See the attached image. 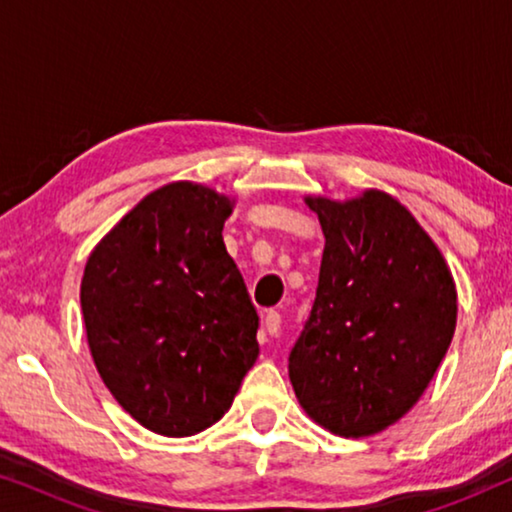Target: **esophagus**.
I'll list each match as a JSON object with an SVG mask.
<instances>
[{
  "label": "esophagus",
  "instance_id": "34e87169",
  "mask_svg": "<svg viewBox=\"0 0 512 512\" xmlns=\"http://www.w3.org/2000/svg\"><path fill=\"white\" fill-rule=\"evenodd\" d=\"M263 326H265V331H268V335H277L279 328H282V317H279V312L270 310L268 314H265Z\"/></svg>",
  "mask_w": 512,
  "mask_h": 512
}]
</instances>
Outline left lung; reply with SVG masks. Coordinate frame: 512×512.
Here are the masks:
<instances>
[{"mask_svg": "<svg viewBox=\"0 0 512 512\" xmlns=\"http://www.w3.org/2000/svg\"><path fill=\"white\" fill-rule=\"evenodd\" d=\"M326 244L317 298L289 356L305 415L342 438L375 436L408 415L457 328L443 251L394 195H305Z\"/></svg>", "mask_w": 512, "mask_h": 512, "instance_id": "obj_1", "label": "left lung"}]
</instances>
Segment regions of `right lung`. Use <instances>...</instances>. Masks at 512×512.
<instances>
[{"mask_svg":"<svg viewBox=\"0 0 512 512\" xmlns=\"http://www.w3.org/2000/svg\"><path fill=\"white\" fill-rule=\"evenodd\" d=\"M235 202L198 181L160 186L95 244L83 270L97 373L160 436L219 422L258 359L256 310L221 235Z\"/></svg>","mask_w":512,"mask_h":512,"instance_id":"right-lung-1","label":"right lung"}]
</instances>
